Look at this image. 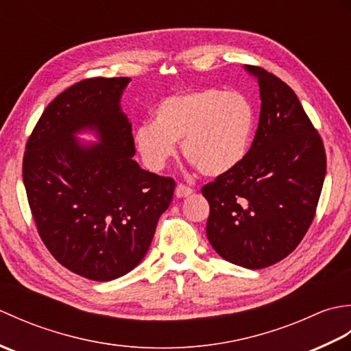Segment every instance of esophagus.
<instances>
[{
  "instance_id": "1",
  "label": "esophagus",
  "mask_w": 351,
  "mask_h": 351,
  "mask_svg": "<svg viewBox=\"0 0 351 351\" xmlns=\"http://www.w3.org/2000/svg\"><path fill=\"white\" fill-rule=\"evenodd\" d=\"M191 193H193V189L189 187V185H185V184H178V185H176L175 195H176L178 197H185V196L191 195Z\"/></svg>"
}]
</instances>
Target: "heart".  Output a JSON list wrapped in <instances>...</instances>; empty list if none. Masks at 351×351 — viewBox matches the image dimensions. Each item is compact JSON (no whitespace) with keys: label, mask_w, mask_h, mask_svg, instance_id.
Masks as SVG:
<instances>
[{"label":"heart","mask_w":351,"mask_h":351,"mask_svg":"<svg viewBox=\"0 0 351 351\" xmlns=\"http://www.w3.org/2000/svg\"><path fill=\"white\" fill-rule=\"evenodd\" d=\"M253 110L240 92L215 88L171 96L154 113V123L137 126L136 146L152 170H160L176 154L181 141L185 160L200 173L219 176L240 164L249 151Z\"/></svg>","instance_id":"obj_1"}]
</instances>
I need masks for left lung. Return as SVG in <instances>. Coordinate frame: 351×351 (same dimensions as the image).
I'll return each mask as SVG.
<instances>
[{
    "label": "left lung",
    "mask_w": 351,
    "mask_h": 351,
    "mask_svg": "<svg viewBox=\"0 0 351 351\" xmlns=\"http://www.w3.org/2000/svg\"><path fill=\"white\" fill-rule=\"evenodd\" d=\"M261 113L244 160L205 184L206 237L219 255L259 270L287 258L315 217L326 176V151L293 88L259 66Z\"/></svg>",
    "instance_id": "8db88e82"
}]
</instances>
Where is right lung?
I'll use <instances>...</instances> for the list:
<instances>
[{
  "mask_svg": "<svg viewBox=\"0 0 351 351\" xmlns=\"http://www.w3.org/2000/svg\"><path fill=\"white\" fill-rule=\"evenodd\" d=\"M128 77L81 80L45 108L25 145L22 178L43 244L83 278L107 282L145 258L175 180L140 169L119 101ZM93 129L101 143L73 134Z\"/></svg>",
  "mask_w": 351,
  "mask_h": 351,
  "instance_id": "add662e5",
  "label": "right lung"
}]
</instances>
